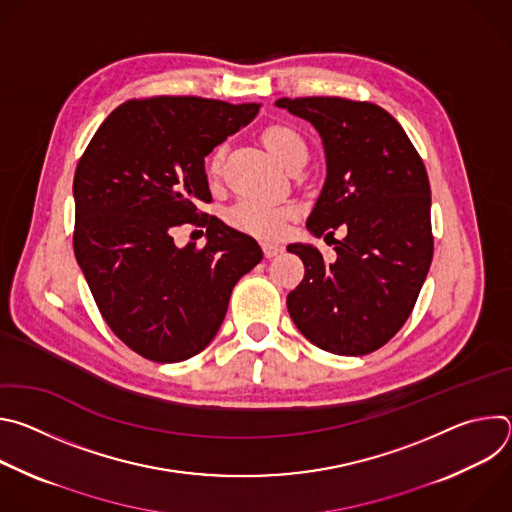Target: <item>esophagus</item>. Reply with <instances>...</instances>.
<instances>
[{
    "instance_id": "obj_1",
    "label": "esophagus",
    "mask_w": 512,
    "mask_h": 512,
    "mask_svg": "<svg viewBox=\"0 0 512 512\" xmlns=\"http://www.w3.org/2000/svg\"><path fill=\"white\" fill-rule=\"evenodd\" d=\"M261 247H263V253H265V257H275V255H279V253L283 251V247H281L279 243H271V241H265V243H261Z\"/></svg>"
}]
</instances>
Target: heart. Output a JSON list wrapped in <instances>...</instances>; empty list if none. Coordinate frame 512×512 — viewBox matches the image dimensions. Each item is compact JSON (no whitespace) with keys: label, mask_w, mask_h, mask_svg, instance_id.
Instances as JSON below:
<instances>
[{"label":"heart","mask_w":512,"mask_h":512,"mask_svg":"<svg viewBox=\"0 0 512 512\" xmlns=\"http://www.w3.org/2000/svg\"><path fill=\"white\" fill-rule=\"evenodd\" d=\"M263 143L269 154L281 164L287 166L291 158L306 154L304 139L289 127L273 125L263 131ZM223 162V150H216L208 162L210 172H218ZM291 216V208L279 206L265 198H243L229 210V221L251 235L257 237H277L285 229L287 218Z\"/></svg>","instance_id":"b5f03b06"}]
</instances>
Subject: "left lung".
Instances as JSON below:
<instances>
[{"mask_svg":"<svg viewBox=\"0 0 512 512\" xmlns=\"http://www.w3.org/2000/svg\"><path fill=\"white\" fill-rule=\"evenodd\" d=\"M275 105L310 121L324 145L326 180L306 229L346 233L334 241L332 263L314 245H287L306 267L287 312L318 348L369 354L405 324L431 265L425 166L403 127L373 103L304 97Z\"/></svg>","mask_w":512,"mask_h":512,"instance_id":"1","label":"left lung"}]
</instances>
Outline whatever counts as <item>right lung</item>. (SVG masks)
I'll return each instance as SVG.
<instances>
[{
  "label": "right lung",
  "instance_id": "add662e5",
  "mask_svg": "<svg viewBox=\"0 0 512 512\" xmlns=\"http://www.w3.org/2000/svg\"><path fill=\"white\" fill-rule=\"evenodd\" d=\"M259 107L200 97L127 101L103 121L77 166L79 267L109 328L154 362L204 350L235 283L263 259L253 237L196 214L198 202L212 200L204 158ZM184 222L207 227L204 250L173 243V227Z\"/></svg>",
  "mask_w": 512,
  "mask_h": 512
}]
</instances>
